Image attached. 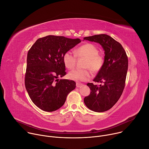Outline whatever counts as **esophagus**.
<instances>
[{
  "mask_svg": "<svg viewBox=\"0 0 149 149\" xmlns=\"http://www.w3.org/2000/svg\"><path fill=\"white\" fill-rule=\"evenodd\" d=\"M82 86V84H81V83H77L76 84V87H77V88H79V87H80L81 86Z\"/></svg>",
  "mask_w": 149,
  "mask_h": 149,
  "instance_id": "34e87169",
  "label": "esophagus"
}]
</instances>
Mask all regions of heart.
<instances>
[{
    "mask_svg": "<svg viewBox=\"0 0 149 149\" xmlns=\"http://www.w3.org/2000/svg\"><path fill=\"white\" fill-rule=\"evenodd\" d=\"M74 55L70 51L66 52L62 59L65 66L68 69L75 67L77 58H84L82 67L83 69H77L70 71L69 78L77 81L88 80L91 77V71L93 73L98 72L104 64V56L98 53L97 47L91 43H86L78 47L74 51Z\"/></svg>",
    "mask_w": 149,
    "mask_h": 149,
    "instance_id": "1",
    "label": "heart"
}]
</instances>
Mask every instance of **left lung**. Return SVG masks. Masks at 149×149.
<instances>
[{
    "label": "left lung",
    "mask_w": 149,
    "mask_h": 149,
    "mask_svg": "<svg viewBox=\"0 0 149 149\" xmlns=\"http://www.w3.org/2000/svg\"><path fill=\"white\" fill-rule=\"evenodd\" d=\"M84 39L99 43L105 51V61L102 69L94 79L100 86L88 83L91 93L84 98L87 107L95 112L110 110L118 101L125 87L128 70V58L118 42L105 34L84 37Z\"/></svg>",
    "instance_id": "obj_1"
}]
</instances>
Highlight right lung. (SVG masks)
I'll return each mask as SVG.
<instances>
[{"instance_id":"add662e5","label":"right lung","mask_w":149,"mask_h":149,"mask_svg":"<svg viewBox=\"0 0 149 149\" xmlns=\"http://www.w3.org/2000/svg\"><path fill=\"white\" fill-rule=\"evenodd\" d=\"M81 41L48 35L39 38L28 51L25 85L31 100L40 109L48 112L59 109L75 88V81L58 78L67 74L63 54Z\"/></svg>"}]
</instances>
